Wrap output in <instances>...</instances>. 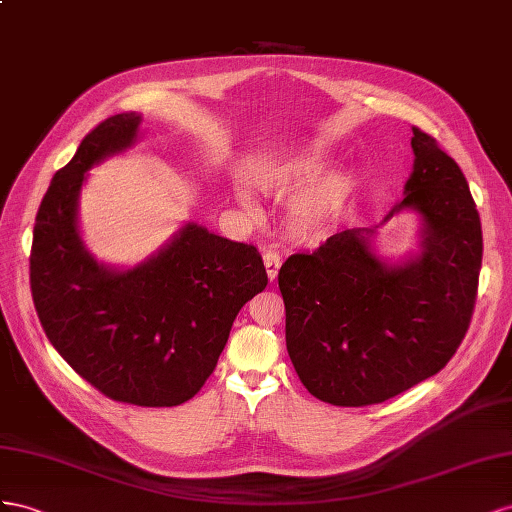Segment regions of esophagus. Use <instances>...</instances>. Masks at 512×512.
Wrapping results in <instances>:
<instances>
[{
    "label": "esophagus",
    "mask_w": 512,
    "mask_h": 512,
    "mask_svg": "<svg viewBox=\"0 0 512 512\" xmlns=\"http://www.w3.org/2000/svg\"><path fill=\"white\" fill-rule=\"evenodd\" d=\"M281 255L276 251H264V266H266V272H268V279L274 281L276 274H279V268H281Z\"/></svg>",
    "instance_id": "34e87169"
}]
</instances>
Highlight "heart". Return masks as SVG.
<instances>
[{"instance_id":"obj_1","label":"heart","mask_w":512,"mask_h":512,"mask_svg":"<svg viewBox=\"0 0 512 512\" xmlns=\"http://www.w3.org/2000/svg\"><path fill=\"white\" fill-rule=\"evenodd\" d=\"M326 169V156L319 150L300 154L289 163L276 167L259 180L261 188L270 195H291L300 188L311 186ZM354 182L345 173H332L321 180L311 193L296 199L287 210V233L296 240H317L326 236L330 227L352 193ZM242 208L251 212L255 203L246 191L238 193Z\"/></svg>"}]
</instances>
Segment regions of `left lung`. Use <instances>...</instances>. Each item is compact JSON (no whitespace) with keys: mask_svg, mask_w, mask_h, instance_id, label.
<instances>
[{"mask_svg":"<svg viewBox=\"0 0 512 512\" xmlns=\"http://www.w3.org/2000/svg\"><path fill=\"white\" fill-rule=\"evenodd\" d=\"M414 171L392 214L422 218L420 255L388 266L375 229L334 233L279 272L287 352L304 388L341 407L382 403L442 371L470 328L483 231L470 186L437 141L412 128Z\"/></svg>","mask_w":512,"mask_h":512,"instance_id":"left-lung-1","label":"left lung"}]
</instances>
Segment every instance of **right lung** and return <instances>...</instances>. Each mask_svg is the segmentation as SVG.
<instances>
[{"instance_id":"1","label":"right lung","mask_w":512,"mask_h":512,"mask_svg":"<svg viewBox=\"0 0 512 512\" xmlns=\"http://www.w3.org/2000/svg\"><path fill=\"white\" fill-rule=\"evenodd\" d=\"M139 124L137 113L111 115L53 175L36 214L29 285L47 339L85 382L120 403L173 407L206 384L233 319L268 274L253 244L197 223L130 270L87 253L77 227L85 171L130 148Z\"/></svg>"}]
</instances>
